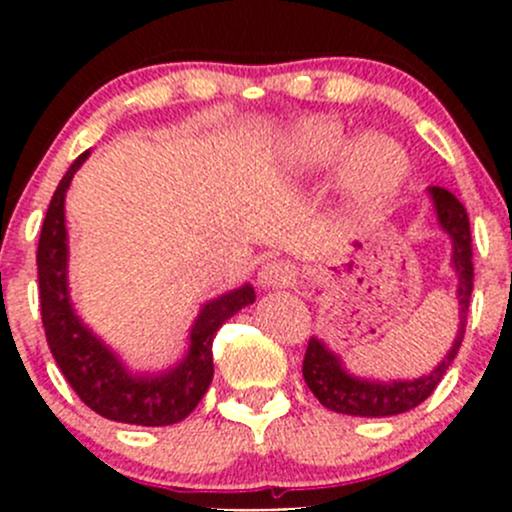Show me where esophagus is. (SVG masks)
Listing matches in <instances>:
<instances>
[{
  "mask_svg": "<svg viewBox=\"0 0 512 512\" xmlns=\"http://www.w3.org/2000/svg\"><path fill=\"white\" fill-rule=\"evenodd\" d=\"M294 280H297V270H294L289 262H282V260L267 262V265L260 270V275H257V282H260L262 289L289 287L294 285Z\"/></svg>",
  "mask_w": 512,
  "mask_h": 512,
  "instance_id": "34e87169",
  "label": "esophagus"
}]
</instances>
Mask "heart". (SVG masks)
Returning <instances> with one entry per match:
<instances>
[{"label":"heart","mask_w":512,"mask_h":512,"mask_svg":"<svg viewBox=\"0 0 512 512\" xmlns=\"http://www.w3.org/2000/svg\"><path fill=\"white\" fill-rule=\"evenodd\" d=\"M347 151V133L337 121L319 118L294 131L287 143V160L297 170H319L337 163ZM409 173V163L394 141L381 136H364L349 148L347 185L354 200L376 208L389 200Z\"/></svg>","instance_id":"1"}]
</instances>
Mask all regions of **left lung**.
I'll use <instances>...</instances> for the list:
<instances>
[{"label": "left lung", "mask_w": 512, "mask_h": 512, "mask_svg": "<svg viewBox=\"0 0 512 512\" xmlns=\"http://www.w3.org/2000/svg\"><path fill=\"white\" fill-rule=\"evenodd\" d=\"M433 213H436L438 227L451 240V270L456 272V299H458V329L451 347L443 354V359L433 366L428 374L418 379H366L356 376L344 366L342 356L327 347L322 339L312 337L304 354L302 374L309 391L319 399V404L329 411L347 416H396L404 411L416 409L421 401H426L448 371L451 361L456 359L461 349L463 332H466V314L471 304L473 292V247H471V223L461 200L446 188L431 185L428 188Z\"/></svg>", "instance_id": "1"}]
</instances>
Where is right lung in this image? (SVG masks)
<instances>
[{
    "label": "right lung",
    "instance_id": "1",
    "mask_svg": "<svg viewBox=\"0 0 512 512\" xmlns=\"http://www.w3.org/2000/svg\"><path fill=\"white\" fill-rule=\"evenodd\" d=\"M91 151L81 153L61 178L44 225H41L36 270L46 342L61 374L81 401L98 416L133 426H170L183 421L213 381V339L232 314L255 302L252 285H242L200 307L190 327L188 352L165 371H131L123 359L91 332L76 314L69 292V235L64 200L76 170Z\"/></svg>",
    "mask_w": 512,
    "mask_h": 512
}]
</instances>
